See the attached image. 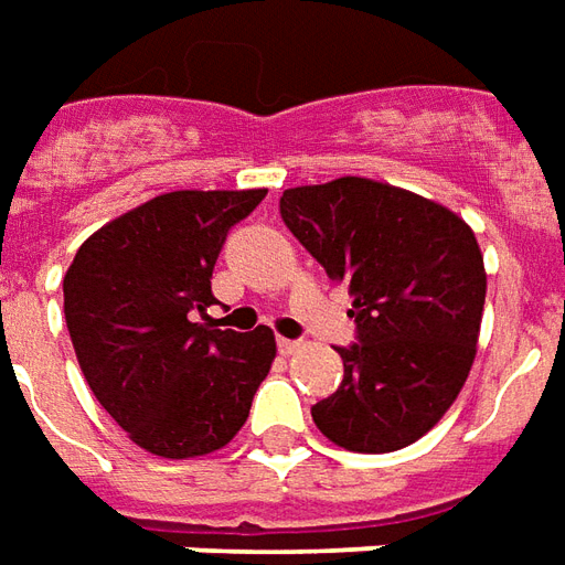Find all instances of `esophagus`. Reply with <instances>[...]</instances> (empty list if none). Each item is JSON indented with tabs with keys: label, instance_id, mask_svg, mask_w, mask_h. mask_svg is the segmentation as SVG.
I'll return each instance as SVG.
<instances>
[{
	"label": "esophagus",
	"instance_id": "1",
	"mask_svg": "<svg viewBox=\"0 0 565 565\" xmlns=\"http://www.w3.org/2000/svg\"><path fill=\"white\" fill-rule=\"evenodd\" d=\"M299 345H302V342H299V339H278V351H281V354H294L296 349H299Z\"/></svg>",
	"mask_w": 565,
	"mask_h": 565
}]
</instances>
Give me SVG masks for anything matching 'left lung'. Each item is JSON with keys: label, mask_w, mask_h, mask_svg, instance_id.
Returning <instances> with one entry per match:
<instances>
[{"label": "left lung", "mask_w": 565, "mask_h": 565, "mask_svg": "<svg viewBox=\"0 0 565 565\" xmlns=\"http://www.w3.org/2000/svg\"><path fill=\"white\" fill-rule=\"evenodd\" d=\"M281 220L333 281L349 284L358 342L311 419L337 447L394 452L428 434L471 373L487 299L471 226L406 189L339 177L284 189Z\"/></svg>", "instance_id": "obj_1"}]
</instances>
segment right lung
Here are the masks:
<instances>
[{
    "label": "right lung",
    "mask_w": 565,
    "mask_h": 565,
    "mask_svg": "<svg viewBox=\"0 0 565 565\" xmlns=\"http://www.w3.org/2000/svg\"><path fill=\"white\" fill-rule=\"evenodd\" d=\"M266 189L168 192L97 228L63 278V315L78 366L137 447L195 459L247 422L275 361L269 327L199 323L228 228Z\"/></svg>",
    "instance_id": "add662e5"
}]
</instances>
